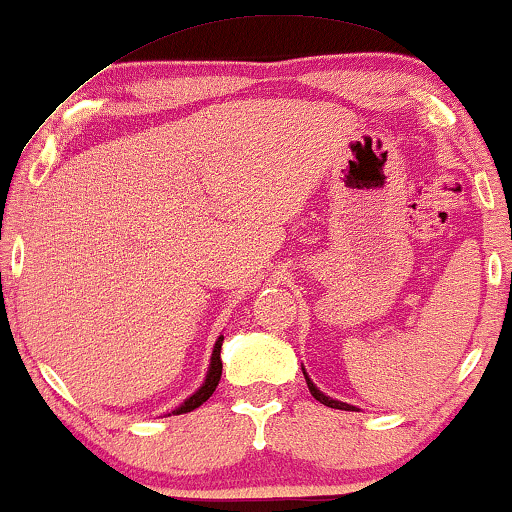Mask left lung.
<instances>
[{
	"label": "left lung",
	"instance_id": "left-lung-1",
	"mask_svg": "<svg viewBox=\"0 0 512 512\" xmlns=\"http://www.w3.org/2000/svg\"><path fill=\"white\" fill-rule=\"evenodd\" d=\"M303 375H305V382H307V387H310V394L317 398L319 403H324V405H328V408H335V410H349V412H359V408H356V405H349V403H342V401H335V398H331V396H326L324 391H321L317 384L312 382V377L307 375V370L303 368Z\"/></svg>",
	"mask_w": 512,
	"mask_h": 512
}]
</instances>
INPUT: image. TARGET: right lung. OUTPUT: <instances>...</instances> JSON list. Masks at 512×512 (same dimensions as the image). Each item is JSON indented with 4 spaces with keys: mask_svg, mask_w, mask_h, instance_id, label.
Here are the masks:
<instances>
[{
    "mask_svg": "<svg viewBox=\"0 0 512 512\" xmlns=\"http://www.w3.org/2000/svg\"><path fill=\"white\" fill-rule=\"evenodd\" d=\"M221 345H223V335H219L214 342V352H212V359H209V368H207V375H205V382L200 384L198 391H193L191 396L186 398L184 403L177 405L172 412H167V417L170 415H184V412H191L195 408H200L202 403L207 401L209 396L214 394L216 384L221 380V370H223V363H221Z\"/></svg>",
    "mask_w": 512,
    "mask_h": 512,
    "instance_id": "obj_1",
    "label": "right lung"
}]
</instances>
